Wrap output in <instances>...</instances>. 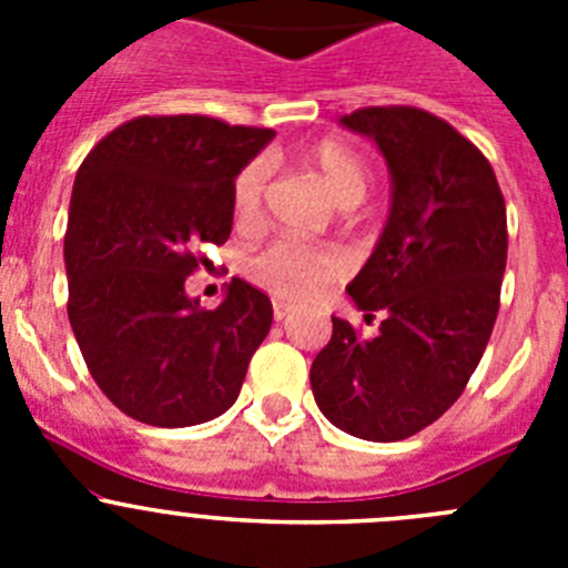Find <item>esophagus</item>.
<instances>
[{"mask_svg": "<svg viewBox=\"0 0 568 568\" xmlns=\"http://www.w3.org/2000/svg\"><path fill=\"white\" fill-rule=\"evenodd\" d=\"M273 315H275V321H284L290 315V307L284 304V301H273Z\"/></svg>", "mask_w": 568, "mask_h": 568, "instance_id": "1", "label": "esophagus"}]
</instances>
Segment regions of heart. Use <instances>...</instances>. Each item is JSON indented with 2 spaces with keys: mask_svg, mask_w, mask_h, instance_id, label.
Masks as SVG:
<instances>
[{
  "mask_svg": "<svg viewBox=\"0 0 568 568\" xmlns=\"http://www.w3.org/2000/svg\"><path fill=\"white\" fill-rule=\"evenodd\" d=\"M304 168L313 170L321 184L329 190L341 207H355L369 193V168L349 144L321 139L301 153ZM264 193H267V162L253 159L235 173L230 187L235 224L255 230L264 219ZM247 275L273 298L287 304H304L327 293L346 275V258L341 250L327 244L278 239L247 258Z\"/></svg>",
  "mask_w": 568,
  "mask_h": 568,
  "instance_id": "1",
  "label": "heart"
}]
</instances>
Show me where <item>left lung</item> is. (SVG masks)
I'll return each instance as SVG.
<instances>
[{
  "label": "left lung",
  "instance_id": "1",
  "mask_svg": "<svg viewBox=\"0 0 568 568\" xmlns=\"http://www.w3.org/2000/svg\"><path fill=\"white\" fill-rule=\"evenodd\" d=\"M341 124L375 139L393 207L375 253L346 287L375 338L333 318L310 369L329 424L364 440H404L460 398L500 307L506 202L489 159L449 122L409 104L361 108Z\"/></svg>",
  "mask_w": 568,
  "mask_h": 568
}]
</instances>
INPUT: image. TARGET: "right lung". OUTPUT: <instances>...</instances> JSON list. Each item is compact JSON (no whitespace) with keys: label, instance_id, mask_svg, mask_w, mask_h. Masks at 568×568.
<instances>
[{"label":"right lung","instance_id":"right-lung-1","mask_svg":"<svg viewBox=\"0 0 568 568\" xmlns=\"http://www.w3.org/2000/svg\"><path fill=\"white\" fill-rule=\"evenodd\" d=\"M275 135L213 115H139L90 150L73 182L68 318L90 375L124 415L193 426L235 404L273 304L233 278L215 310L187 298L202 244L233 230L230 187Z\"/></svg>","mask_w":568,"mask_h":568}]
</instances>
